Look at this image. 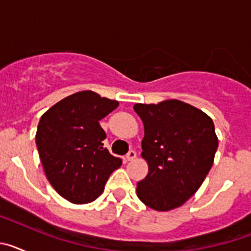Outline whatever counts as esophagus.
Masks as SVG:
<instances>
[{
    "mask_svg": "<svg viewBox=\"0 0 251 251\" xmlns=\"http://www.w3.org/2000/svg\"><path fill=\"white\" fill-rule=\"evenodd\" d=\"M126 158H127V161H133V159H136L137 158L136 151H129V152L127 153V156H126Z\"/></svg>",
    "mask_w": 251,
    "mask_h": 251,
    "instance_id": "obj_1",
    "label": "esophagus"
}]
</instances>
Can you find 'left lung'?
I'll return each instance as SVG.
<instances>
[{
	"mask_svg": "<svg viewBox=\"0 0 251 251\" xmlns=\"http://www.w3.org/2000/svg\"><path fill=\"white\" fill-rule=\"evenodd\" d=\"M143 122L142 158L148 174L137 196L156 211L182 206L202 185L214 163L219 139L212 119L196 106L170 99L133 105Z\"/></svg>",
	"mask_w": 251,
	"mask_h": 251,
	"instance_id": "8db88e82",
	"label": "left lung"
}]
</instances>
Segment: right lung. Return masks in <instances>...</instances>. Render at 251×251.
I'll return each instance as SVG.
<instances>
[{"label":"right lung","mask_w":251,"mask_h":251,"mask_svg":"<svg viewBox=\"0 0 251 251\" xmlns=\"http://www.w3.org/2000/svg\"><path fill=\"white\" fill-rule=\"evenodd\" d=\"M117 100L92 90L69 95L46 110L36 130V146L46 178L72 203L83 205L101 195L122 161L103 147L99 121L117 108Z\"/></svg>","instance_id":"obj_1"}]
</instances>
